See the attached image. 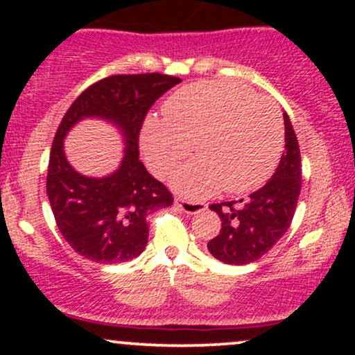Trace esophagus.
Listing matches in <instances>:
<instances>
[{
  "instance_id": "obj_1",
  "label": "esophagus",
  "mask_w": 355,
  "mask_h": 355,
  "mask_svg": "<svg viewBox=\"0 0 355 355\" xmlns=\"http://www.w3.org/2000/svg\"><path fill=\"white\" fill-rule=\"evenodd\" d=\"M175 207L187 215L200 214V211L207 209V205L203 202H189V200H182V198H177V200H175Z\"/></svg>"
}]
</instances>
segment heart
Instances as JSON below:
<instances>
[{"label": "heart", "mask_w": 355, "mask_h": 355, "mask_svg": "<svg viewBox=\"0 0 355 355\" xmlns=\"http://www.w3.org/2000/svg\"><path fill=\"white\" fill-rule=\"evenodd\" d=\"M164 120L148 118L141 152L158 177H168L190 145L197 158L172 178L175 191L205 198L245 193L270 177L284 150V126L272 101L223 81L187 85L164 103Z\"/></svg>", "instance_id": "1"}]
</instances>
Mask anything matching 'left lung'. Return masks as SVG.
<instances>
[{"label": "left lung", "mask_w": 355, "mask_h": 355, "mask_svg": "<svg viewBox=\"0 0 355 355\" xmlns=\"http://www.w3.org/2000/svg\"><path fill=\"white\" fill-rule=\"evenodd\" d=\"M285 152L275 173L247 200L210 205L222 220L217 237L207 243L215 259L230 266H247L266 255L284 237L294 218L302 187L300 150L291 118L284 113Z\"/></svg>", "instance_id": "8db88e82"}]
</instances>
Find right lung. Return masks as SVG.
Returning <instances> with one entry per match:
<instances>
[{"instance_id":"1","label":"right lung","mask_w":355,"mask_h":355,"mask_svg":"<svg viewBox=\"0 0 355 355\" xmlns=\"http://www.w3.org/2000/svg\"><path fill=\"white\" fill-rule=\"evenodd\" d=\"M180 81L160 73L108 76L85 89L64 113L51 145L46 193L61 235L85 259L98 263L135 259L148 242L146 217L173 203L164 183L138 160V135L155 100ZM88 117L108 121L124 140L121 165L105 178L81 175L64 155V138Z\"/></svg>"}]
</instances>
